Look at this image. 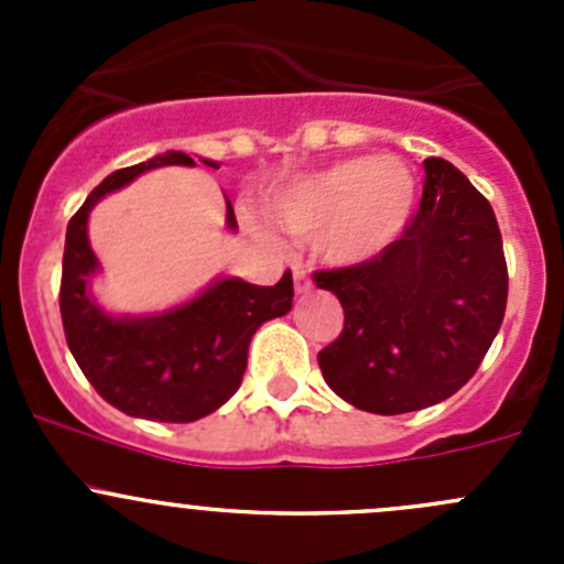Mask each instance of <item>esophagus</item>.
Here are the masks:
<instances>
[{
    "mask_svg": "<svg viewBox=\"0 0 564 564\" xmlns=\"http://www.w3.org/2000/svg\"><path fill=\"white\" fill-rule=\"evenodd\" d=\"M294 289H297V294L311 292V278L303 270V264H294Z\"/></svg>",
    "mask_w": 564,
    "mask_h": 564,
    "instance_id": "1",
    "label": "esophagus"
}]
</instances>
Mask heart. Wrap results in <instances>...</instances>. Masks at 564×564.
<instances>
[{
  "label": "heart",
  "mask_w": 564,
  "mask_h": 564,
  "mask_svg": "<svg viewBox=\"0 0 564 564\" xmlns=\"http://www.w3.org/2000/svg\"><path fill=\"white\" fill-rule=\"evenodd\" d=\"M414 202L417 182L401 158L366 155L292 182L270 202V220L292 237H316L329 264L357 267L406 231Z\"/></svg>",
  "instance_id": "obj_1"
}]
</instances>
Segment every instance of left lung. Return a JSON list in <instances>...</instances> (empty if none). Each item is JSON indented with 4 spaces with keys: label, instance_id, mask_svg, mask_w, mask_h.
Wrapping results in <instances>:
<instances>
[{
    "label": "left lung",
    "instance_id": "obj_1",
    "mask_svg": "<svg viewBox=\"0 0 564 564\" xmlns=\"http://www.w3.org/2000/svg\"><path fill=\"white\" fill-rule=\"evenodd\" d=\"M417 215L377 259L316 272L344 305L318 351L335 395L373 414L434 406L477 371L508 305V264L491 204L442 158L423 161Z\"/></svg>",
    "mask_w": 564,
    "mask_h": 564
}]
</instances>
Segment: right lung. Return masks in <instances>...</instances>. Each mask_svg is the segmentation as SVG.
<instances>
[{
	"mask_svg": "<svg viewBox=\"0 0 564 564\" xmlns=\"http://www.w3.org/2000/svg\"><path fill=\"white\" fill-rule=\"evenodd\" d=\"M204 166L218 163L198 158ZM163 166H196L185 152L169 150L108 174L67 224L59 311L65 338L84 377L104 401L130 417L193 423L224 406L242 382L248 346L264 322L292 311V272L275 286H253L220 275L207 289L158 314H108L93 294L100 261L89 246V213L100 198ZM226 229L237 231L226 198Z\"/></svg>",
	"mask_w": 564,
	"mask_h": 564,
	"instance_id": "1",
	"label": "right lung"
}]
</instances>
